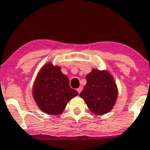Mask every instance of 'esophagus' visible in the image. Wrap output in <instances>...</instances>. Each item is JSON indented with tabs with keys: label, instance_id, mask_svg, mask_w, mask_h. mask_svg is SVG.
Wrapping results in <instances>:
<instances>
[{
	"label": "esophagus",
	"instance_id": "34e87169",
	"mask_svg": "<svg viewBox=\"0 0 150 150\" xmlns=\"http://www.w3.org/2000/svg\"><path fill=\"white\" fill-rule=\"evenodd\" d=\"M82 90H83V87H81V86L80 87H79L78 89H77V91H78L79 94H80V92L82 91Z\"/></svg>",
	"mask_w": 150,
	"mask_h": 150
}]
</instances>
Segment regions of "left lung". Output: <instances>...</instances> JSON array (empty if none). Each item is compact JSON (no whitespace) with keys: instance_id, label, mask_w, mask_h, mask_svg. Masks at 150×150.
Returning a JSON list of instances; mask_svg holds the SVG:
<instances>
[{"instance_id":"obj_1","label":"left lung","mask_w":150,"mask_h":150,"mask_svg":"<svg viewBox=\"0 0 150 150\" xmlns=\"http://www.w3.org/2000/svg\"><path fill=\"white\" fill-rule=\"evenodd\" d=\"M86 84L79 94L91 111L97 115L109 113L118 95L113 75L106 70L93 68L86 76Z\"/></svg>"}]
</instances>
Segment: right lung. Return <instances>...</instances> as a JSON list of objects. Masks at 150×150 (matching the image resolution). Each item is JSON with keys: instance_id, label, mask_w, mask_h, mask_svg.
<instances>
[{"instance_id": "1", "label": "right lung", "mask_w": 150, "mask_h": 150, "mask_svg": "<svg viewBox=\"0 0 150 150\" xmlns=\"http://www.w3.org/2000/svg\"><path fill=\"white\" fill-rule=\"evenodd\" d=\"M78 94L70 87L69 79L62 73L60 67L52 62L46 63L40 69L33 86L36 105L47 115L62 114L68 102Z\"/></svg>"}]
</instances>
